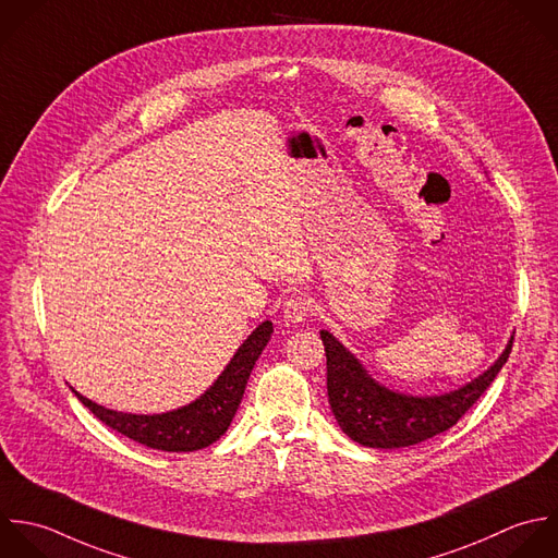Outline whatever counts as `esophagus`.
Wrapping results in <instances>:
<instances>
[{
  "mask_svg": "<svg viewBox=\"0 0 558 558\" xmlns=\"http://www.w3.org/2000/svg\"><path fill=\"white\" fill-rule=\"evenodd\" d=\"M284 319L291 322V324H300L304 322L308 315H311V302L302 295H295V298H289L284 302Z\"/></svg>",
  "mask_w": 558,
  "mask_h": 558,
  "instance_id": "obj_1",
  "label": "esophagus"
}]
</instances>
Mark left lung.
Segmentation results:
<instances>
[{
	"instance_id": "left-lung-1",
	"label": "left lung",
	"mask_w": 558,
	"mask_h": 558,
	"mask_svg": "<svg viewBox=\"0 0 558 558\" xmlns=\"http://www.w3.org/2000/svg\"><path fill=\"white\" fill-rule=\"evenodd\" d=\"M328 367V402L341 430L365 448H409L452 428L487 391L507 363L513 337L502 356L472 383L444 396H407L378 385L361 361L328 330H322Z\"/></svg>"
}]
</instances>
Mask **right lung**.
Segmentation results:
<instances>
[{
	"label": "right lung",
	"instance_id": "add662e5",
	"mask_svg": "<svg viewBox=\"0 0 558 558\" xmlns=\"http://www.w3.org/2000/svg\"><path fill=\"white\" fill-rule=\"evenodd\" d=\"M274 326L271 322H263L236 350L232 361L226 365L221 376L213 383V387L199 396L195 402L160 413V415H132L104 409L75 389H71L77 400L106 426L121 433L123 437L143 444L162 452H195L215 444L230 426L241 398L245 393V385L250 374L271 339Z\"/></svg>",
	"mask_w": 558,
	"mask_h": 558
}]
</instances>
